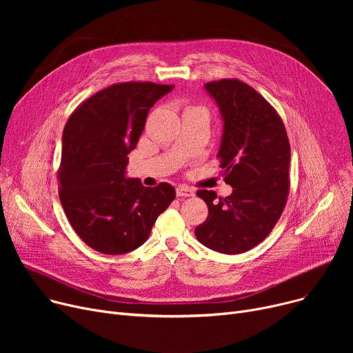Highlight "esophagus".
I'll list each match as a JSON object with an SVG mask.
<instances>
[{
    "mask_svg": "<svg viewBox=\"0 0 353 353\" xmlns=\"http://www.w3.org/2000/svg\"><path fill=\"white\" fill-rule=\"evenodd\" d=\"M176 193L179 197H193L194 196V190L190 188H186V186H179L176 189Z\"/></svg>",
    "mask_w": 353,
    "mask_h": 353,
    "instance_id": "34e87169",
    "label": "esophagus"
}]
</instances>
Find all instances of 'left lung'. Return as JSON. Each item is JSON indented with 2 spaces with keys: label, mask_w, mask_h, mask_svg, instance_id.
Segmentation results:
<instances>
[{
  "label": "left lung",
  "mask_w": 353,
  "mask_h": 353,
  "mask_svg": "<svg viewBox=\"0 0 353 353\" xmlns=\"http://www.w3.org/2000/svg\"><path fill=\"white\" fill-rule=\"evenodd\" d=\"M205 90L223 120L217 157L233 192L225 199L212 190L197 192L209 216L194 233L214 252L243 253L265 240L285 209L290 145L279 114L250 85L225 79L205 84Z\"/></svg>",
  "instance_id": "obj_1"
}]
</instances>
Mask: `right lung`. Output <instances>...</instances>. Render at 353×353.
I'll use <instances>...</instances> for the list:
<instances>
[{"mask_svg": "<svg viewBox=\"0 0 353 353\" xmlns=\"http://www.w3.org/2000/svg\"><path fill=\"white\" fill-rule=\"evenodd\" d=\"M174 85L121 83L85 100L63 132L60 200L83 242L104 254L140 248L176 197L169 183L144 188L127 177L145 119L157 100Z\"/></svg>", "mask_w": 353, "mask_h": 353, "instance_id": "right-lung-1", "label": "right lung"}]
</instances>
